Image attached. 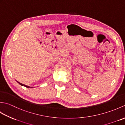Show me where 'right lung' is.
Wrapping results in <instances>:
<instances>
[{"label": "right lung", "mask_w": 125, "mask_h": 125, "mask_svg": "<svg viewBox=\"0 0 125 125\" xmlns=\"http://www.w3.org/2000/svg\"><path fill=\"white\" fill-rule=\"evenodd\" d=\"M18 83L20 85H22V86H25V87H28V88H31V87H30V86H27V85H24V84H22V83H19V82H18Z\"/></svg>", "instance_id": "1"}]
</instances>
